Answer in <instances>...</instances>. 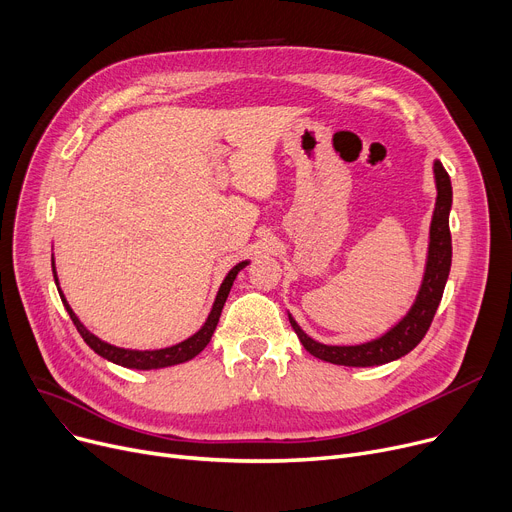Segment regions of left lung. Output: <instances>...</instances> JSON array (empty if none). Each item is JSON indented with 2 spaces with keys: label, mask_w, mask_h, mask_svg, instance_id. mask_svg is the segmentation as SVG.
Segmentation results:
<instances>
[{
  "label": "left lung",
  "mask_w": 512,
  "mask_h": 512,
  "mask_svg": "<svg viewBox=\"0 0 512 512\" xmlns=\"http://www.w3.org/2000/svg\"><path fill=\"white\" fill-rule=\"evenodd\" d=\"M434 176H436L438 197H436L432 226H429L425 274H423L417 299L409 309V313L380 338L355 344V346L321 344L311 336H307L288 313L290 326L294 332H297L301 344L307 348V353L334 365L373 367V365H384L405 357L423 340L425 332L429 330V326H432V319L442 301L444 286L450 274V263H452V240H450V226H448V215L452 207V184H450L448 172L444 170V166L438 159L434 161Z\"/></svg>",
  "instance_id": "1"
}]
</instances>
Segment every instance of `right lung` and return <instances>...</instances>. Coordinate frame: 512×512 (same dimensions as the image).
I'll return each instance as SVG.
<instances>
[{
    "label": "right lung",
    "mask_w": 512,
    "mask_h": 512,
    "mask_svg": "<svg viewBox=\"0 0 512 512\" xmlns=\"http://www.w3.org/2000/svg\"><path fill=\"white\" fill-rule=\"evenodd\" d=\"M249 265V261H240L238 265H234L232 270L228 272V276L224 278L220 290H218V297H215L213 301V307L205 319V324L201 326V330L197 334H193L191 338H186L174 346H168V348H157V351H130V348H120V346H114V344H107L103 340H99L95 334H91L83 324H80V319L76 317V313L72 311V307L68 305V301L64 299V294L60 290V284H58V274H56V263H53L51 259V270H53V280H56L58 284V292L62 297V303L70 315V319L74 321V326L78 330V334L83 336V340L93 348V351L107 359L112 361L116 365H122V367H128V369H161V367H170V365H178V363H184V361H191L193 357H197L203 348L209 344L213 332H215V326H218L220 321V315H222V309H224V303L228 299L230 294V288L234 284V278L238 276V272L242 270V267Z\"/></svg>",
    "instance_id": "add662e5"
}]
</instances>
